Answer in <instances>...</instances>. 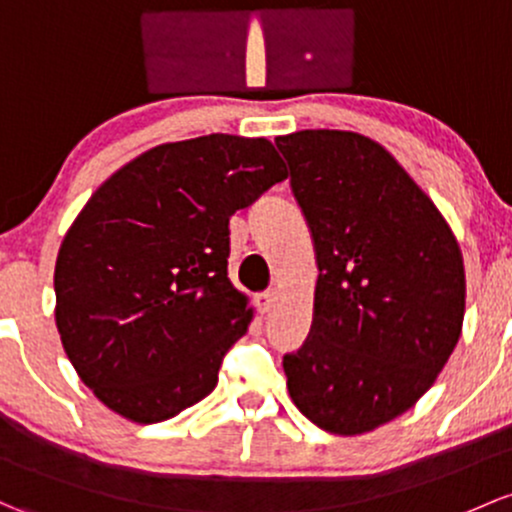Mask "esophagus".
Listing matches in <instances>:
<instances>
[{
  "label": "esophagus",
  "instance_id": "1",
  "mask_svg": "<svg viewBox=\"0 0 512 512\" xmlns=\"http://www.w3.org/2000/svg\"><path fill=\"white\" fill-rule=\"evenodd\" d=\"M274 306H277V292H274V289L257 294V309H260L262 314H270Z\"/></svg>",
  "mask_w": 512,
  "mask_h": 512
}]
</instances>
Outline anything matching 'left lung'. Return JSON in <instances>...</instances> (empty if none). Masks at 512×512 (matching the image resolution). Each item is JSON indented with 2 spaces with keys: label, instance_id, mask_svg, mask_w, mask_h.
Returning a JSON list of instances; mask_svg holds the SVG:
<instances>
[{
  "label": "left lung",
  "instance_id": "left-lung-1",
  "mask_svg": "<svg viewBox=\"0 0 512 512\" xmlns=\"http://www.w3.org/2000/svg\"><path fill=\"white\" fill-rule=\"evenodd\" d=\"M274 144L319 265L311 331L297 353L284 355L289 395L326 432H373L410 410L459 343V242L373 139L301 129Z\"/></svg>",
  "mask_w": 512,
  "mask_h": 512
}]
</instances>
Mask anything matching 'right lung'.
Wrapping results in <instances>:
<instances>
[{"label": "right lung", "mask_w": 512, "mask_h": 512, "mask_svg": "<svg viewBox=\"0 0 512 512\" xmlns=\"http://www.w3.org/2000/svg\"><path fill=\"white\" fill-rule=\"evenodd\" d=\"M287 179L267 139L206 134L139 154L90 196L58 250L56 326L112 412L164 422L211 395L245 336L230 215Z\"/></svg>", "instance_id": "obj_1"}]
</instances>
